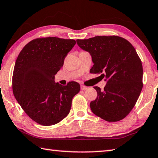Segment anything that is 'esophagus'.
Masks as SVG:
<instances>
[{"label": "esophagus", "instance_id": "1", "mask_svg": "<svg viewBox=\"0 0 158 158\" xmlns=\"http://www.w3.org/2000/svg\"><path fill=\"white\" fill-rule=\"evenodd\" d=\"M80 88H81V89H82V91H85V90H87V89H88V87H86V86H85V85H81V87H80Z\"/></svg>", "mask_w": 158, "mask_h": 158}]
</instances>
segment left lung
I'll list each match as a JSON object with an SVG mask.
<instances>
[{
	"mask_svg": "<svg viewBox=\"0 0 158 158\" xmlns=\"http://www.w3.org/2000/svg\"><path fill=\"white\" fill-rule=\"evenodd\" d=\"M80 48L90 53L91 73H102L106 80L103 90L98 87L92 112L107 122L123 120L134 107L141 93L143 69L140 58L127 40L118 35H97L76 40Z\"/></svg>",
	"mask_w": 158,
	"mask_h": 158,
	"instance_id": "obj_1",
	"label": "left lung"
}]
</instances>
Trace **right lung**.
<instances>
[{"instance_id": "add662e5", "label": "right lung", "mask_w": 158, "mask_h": 158, "mask_svg": "<svg viewBox=\"0 0 158 158\" xmlns=\"http://www.w3.org/2000/svg\"><path fill=\"white\" fill-rule=\"evenodd\" d=\"M75 44L73 39L38 38L18 56L12 76L14 95L26 114L41 125L52 126L67 117L73 97L80 91L78 82L62 86L54 80Z\"/></svg>"}]
</instances>
